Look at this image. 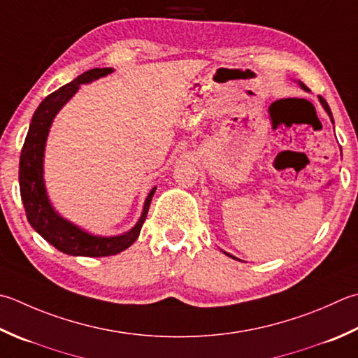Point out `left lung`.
<instances>
[{"label": "left lung", "instance_id": "obj_1", "mask_svg": "<svg viewBox=\"0 0 358 358\" xmlns=\"http://www.w3.org/2000/svg\"><path fill=\"white\" fill-rule=\"evenodd\" d=\"M299 83V87L303 88V90H306V91H309V88H307L303 82H298ZM318 99H320V102H321V105H323V108L326 110V113L329 115V117H331V121H332V124H334V117H332V111H331V108H329V105H327V102L324 101V97H321V96H318ZM227 256H229V257H233V259H237V257H234L233 255H229V253H225ZM237 261H239V259H237Z\"/></svg>", "mask_w": 358, "mask_h": 358}]
</instances>
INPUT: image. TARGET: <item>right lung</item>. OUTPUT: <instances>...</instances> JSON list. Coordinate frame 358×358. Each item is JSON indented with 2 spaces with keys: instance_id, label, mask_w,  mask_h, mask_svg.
Listing matches in <instances>:
<instances>
[{
  "instance_id": "1",
  "label": "right lung",
  "mask_w": 358,
  "mask_h": 358,
  "mask_svg": "<svg viewBox=\"0 0 358 358\" xmlns=\"http://www.w3.org/2000/svg\"><path fill=\"white\" fill-rule=\"evenodd\" d=\"M113 73V68H94L77 76L73 82L66 83L57 91L46 96L38 108L35 110L32 121L27 130L23 149L20 157V194L23 200L27 222L37 233L49 242L52 247L65 255L87 256V257H103L113 256L127 250L138 239L141 233L143 223L149 213V206L155 189L149 192L144 203L143 214L127 233L121 236H93L76 227L74 223L55 211L48 199L45 180H43V157L45 145L49 129H51L55 115L62 110L71 97L77 93L83 83L97 80L99 77Z\"/></svg>"
}]
</instances>
